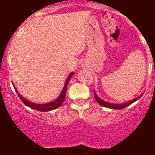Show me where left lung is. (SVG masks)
<instances>
[{
  "label": "left lung",
  "instance_id": "left-lung-1",
  "mask_svg": "<svg viewBox=\"0 0 155 155\" xmlns=\"http://www.w3.org/2000/svg\"><path fill=\"white\" fill-rule=\"evenodd\" d=\"M94 96H95V98H96V101H97L99 104H101V106H104V107H106V108H114V109H122V108H125V107H127L129 106L130 104H131L132 103H134V101H136L137 100H138L140 97H142V95H140L139 97H137V98H135L134 100H133V101H130L129 102H126L125 104H112V103H108V102L106 101H102L101 98H100L97 94H96V92H94Z\"/></svg>",
  "mask_w": 155,
  "mask_h": 155
}]
</instances>
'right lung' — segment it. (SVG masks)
<instances>
[{
	"instance_id": "obj_1",
	"label": "right lung",
	"mask_w": 155,
	"mask_h": 155,
	"mask_svg": "<svg viewBox=\"0 0 155 155\" xmlns=\"http://www.w3.org/2000/svg\"><path fill=\"white\" fill-rule=\"evenodd\" d=\"M73 74H74V72H71L70 75H68V79H67V80H66L65 84H64V87H63V90H62V92H61L60 95H59V97H58V98L55 100V101H54L51 102V103L35 104V103H33V102L29 101H27L26 99H25L24 97H22L20 94H18V97H20V99L22 101V102L25 104V105L28 106V107H30V108H33V109L40 111V112H47V111L53 110V109H54V108H58L59 106L62 105V104H63V101H64L68 82H69V80H70V79L71 78V76L73 75ZM14 88H15L16 92H18V91H17V89H16L15 87H14Z\"/></svg>"
}]
</instances>
